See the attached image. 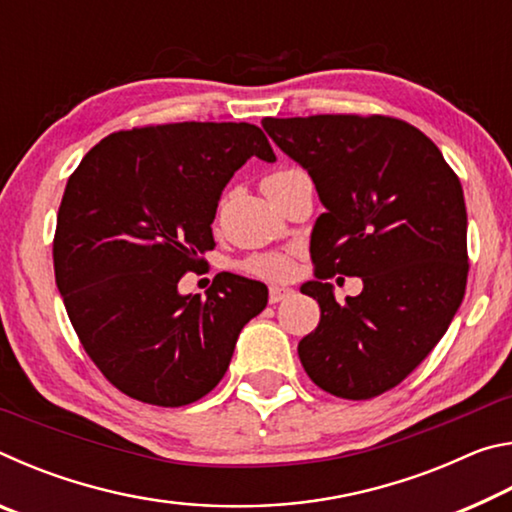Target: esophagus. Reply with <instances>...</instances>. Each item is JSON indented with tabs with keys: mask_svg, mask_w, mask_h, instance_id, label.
<instances>
[{
	"mask_svg": "<svg viewBox=\"0 0 512 512\" xmlns=\"http://www.w3.org/2000/svg\"><path fill=\"white\" fill-rule=\"evenodd\" d=\"M291 293H293V289H289V287H271L268 289V302H271V305H277V302L289 298Z\"/></svg>",
	"mask_w": 512,
	"mask_h": 512,
	"instance_id": "obj_1",
	"label": "esophagus"
}]
</instances>
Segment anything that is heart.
I'll return each mask as SVG.
<instances>
[{
	"label": "heart",
	"instance_id": "1",
	"mask_svg": "<svg viewBox=\"0 0 512 512\" xmlns=\"http://www.w3.org/2000/svg\"><path fill=\"white\" fill-rule=\"evenodd\" d=\"M293 169H277L262 180V187H268L275 180H280L287 176ZM241 271H246L248 275L262 277V280H287V277L293 273V257L289 253H282V250H271V253H259V255H250L248 259L241 262Z\"/></svg>",
	"mask_w": 512,
	"mask_h": 512
}]
</instances>
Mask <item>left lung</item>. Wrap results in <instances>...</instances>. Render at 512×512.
Returning a JSON list of instances; mask_svg holds the SVG:
<instances>
[{"mask_svg":"<svg viewBox=\"0 0 512 512\" xmlns=\"http://www.w3.org/2000/svg\"><path fill=\"white\" fill-rule=\"evenodd\" d=\"M307 169L325 212L311 232L320 323L298 343L302 368L343 400L391 391L443 339L467 284L463 187L427 135L386 115L262 119ZM364 280L336 303L324 280Z\"/></svg>","mask_w":512,"mask_h":512,"instance_id":"obj_1","label":"left lung"}]
</instances>
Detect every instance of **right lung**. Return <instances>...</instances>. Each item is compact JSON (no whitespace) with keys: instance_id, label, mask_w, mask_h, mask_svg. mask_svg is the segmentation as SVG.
I'll list each match as a JSON object with an SVG mask.
<instances>
[{"instance_id":"obj_1","label":"right lung","mask_w":512,"mask_h":512,"mask_svg":"<svg viewBox=\"0 0 512 512\" xmlns=\"http://www.w3.org/2000/svg\"><path fill=\"white\" fill-rule=\"evenodd\" d=\"M253 155L275 160L262 128L246 121L142 126L103 137L67 180L56 287L83 350L133 400H201L266 307L264 284L232 273L216 275L207 298L178 293L214 248L223 187Z\"/></svg>"}]
</instances>
